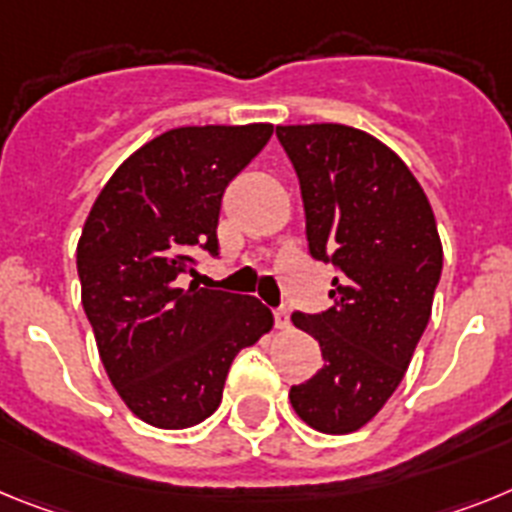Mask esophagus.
<instances>
[{
  "mask_svg": "<svg viewBox=\"0 0 512 512\" xmlns=\"http://www.w3.org/2000/svg\"><path fill=\"white\" fill-rule=\"evenodd\" d=\"M273 317H275V327H278V330H286L288 322H291V311H288L286 306H281V309L273 311Z\"/></svg>",
  "mask_w": 512,
  "mask_h": 512,
  "instance_id": "34e87169",
  "label": "esophagus"
}]
</instances>
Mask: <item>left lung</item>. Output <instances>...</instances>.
Returning <instances> with one entry per match:
<instances>
[{
  "mask_svg": "<svg viewBox=\"0 0 512 512\" xmlns=\"http://www.w3.org/2000/svg\"><path fill=\"white\" fill-rule=\"evenodd\" d=\"M275 136L299 177L309 255L337 268L330 309L291 317L319 342L324 366L288 399L306 425L345 435L404 379L441 281V237L420 182L379 139L340 123Z\"/></svg>",
  "mask_w": 512,
  "mask_h": 512,
  "instance_id": "1",
  "label": "left lung"
}]
</instances>
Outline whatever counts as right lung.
Segmentation results:
<instances>
[{
	"label": "right lung",
	"mask_w": 512,
	"mask_h": 512,
	"mask_svg": "<svg viewBox=\"0 0 512 512\" xmlns=\"http://www.w3.org/2000/svg\"><path fill=\"white\" fill-rule=\"evenodd\" d=\"M270 136V123L172 128L115 170L84 221V314L115 391L154 428L211 417L231 361L273 327L255 296L182 288L195 252L219 257L226 185Z\"/></svg>",
	"instance_id": "right-lung-1"
}]
</instances>
